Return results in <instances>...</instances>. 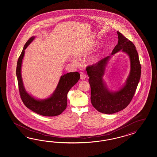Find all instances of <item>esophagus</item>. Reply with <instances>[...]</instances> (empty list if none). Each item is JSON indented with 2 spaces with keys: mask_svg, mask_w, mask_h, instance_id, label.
I'll list each match as a JSON object with an SVG mask.
<instances>
[{
  "mask_svg": "<svg viewBox=\"0 0 157 157\" xmlns=\"http://www.w3.org/2000/svg\"><path fill=\"white\" fill-rule=\"evenodd\" d=\"M86 75L84 72H81V79L82 80H84L86 78Z\"/></svg>",
  "mask_w": 157,
  "mask_h": 157,
  "instance_id": "esophagus-1",
  "label": "esophagus"
}]
</instances>
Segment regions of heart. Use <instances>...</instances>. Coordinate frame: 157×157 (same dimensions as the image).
I'll list each match as a JSON object with an SVG mask.
<instances>
[{
  "instance_id": "obj_1",
  "label": "heart",
  "mask_w": 157,
  "mask_h": 157,
  "mask_svg": "<svg viewBox=\"0 0 157 157\" xmlns=\"http://www.w3.org/2000/svg\"><path fill=\"white\" fill-rule=\"evenodd\" d=\"M95 46V45H91L90 47H88L87 48H86V49H85V50H83V51L81 53L80 55H81V56H85L86 55L89 54V53L92 51V50H93V49L94 48ZM97 58H98V57L95 58V60H93V62H95V60L97 59Z\"/></svg>"
}]
</instances>
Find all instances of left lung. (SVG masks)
I'll use <instances>...</instances> for the list:
<instances>
[{
  "label": "left lung",
  "mask_w": 157,
  "mask_h": 157,
  "mask_svg": "<svg viewBox=\"0 0 157 157\" xmlns=\"http://www.w3.org/2000/svg\"><path fill=\"white\" fill-rule=\"evenodd\" d=\"M117 33L118 43L111 55L86 68L90 85L91 104L98 112L105 114L116 113L128 105L135 93L141 74V65L135 46L121 33ZM120 50L129 55L131 70L125 85L119 91L111 92L107 89L103 76L111 55Z\"/></svg>",
  "instance_id": "obj_1"
}]
</instances>
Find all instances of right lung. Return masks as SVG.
<instances>
[{
	"label": "right lung",
	"mask_w": 157,
	"mask_h": 157,
	"mask_svg": "<svg viewBox=\"0 0 157 157\" xmlns=\"http://www.w3.org/2000/svg\"><path fill=\"white\" fill-rule=\"evenodd\" d=\"M34 38V36L32 37L25 44L17 62L16 75L18 79L19 94L24 105L29 109L44 116H56L61 114L66 109L67 93L72 87L79 81L80 74L78 72H73L62 75L55 90L51 97L47 99L37 100L29 94L23 84L21 67L25 50L33 41Z\"/></svg>",
	"instance_id": "right-lung-1"
}]
</instances>
